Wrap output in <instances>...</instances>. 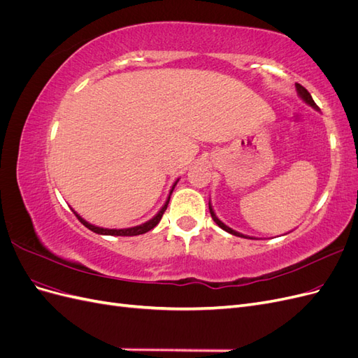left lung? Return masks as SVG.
Wrapping results in <instances>:
<instances>
[{"mask_svg":"<svg viewBox=\"0 0 358 358\" xmlns=\"http://www.w3.org/2000/svg\"><path fill=\"white\" fill-rule=\"evenodd\" d=\"M296 90H297V94L300 95V99L305 101L306 104H309L310 107H313V109L315 110H318V106L315 104V101L312 100V96H310V94L308 92V90L306 88H303V86L300 85V83H296ZM209 210H210V215H212V220L218 224L222 230H225L227 233H230V234H233V236H237V237H246V239H254V237H249V236H245V234H242V233H237V231H234L233 229H230V227H227L221 220H218V216L215 215V212H213V209H212V204H210V201H209Z\"/></svg>","mask_w":358,"mask_h":358,"instance_id":"left-lung-1","label":"left lung"}]
</instances>
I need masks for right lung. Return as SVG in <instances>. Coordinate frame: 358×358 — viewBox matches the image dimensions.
<instances>
[{"label": "right lung", "mask_w": 358, "mask_h": 358, "mask_svg": "<svg viewBox=\"0 0 358 358\" xmlns=\"http://www.w3.org/2000/svg\"><path fill=\"white\" fill-rule=\"evenodd\" d=\"M178 180H179V179H178ZM178 180H176L175 183H173V187H171L170 194H169V199L166 200L164 206H162V208L159 209V212L154 216V218L146 221L145 224H140V225H136V227H129V229H121V230H116V229H103V227H96V225L90 224L88 221H85V220L82 218V216H80L78 212H76V210H73V212H74L76 216H78V220L86 227V229H90L91 231H94V233H96V234H104V236H138V234H145V233H148L149 230H152L154 227H157V224L161 221L162 213H164L166 209H167L169 201H170V196H171L173 189H175Z\"/></svg>", "instance_id": "1"}]
</instances>
